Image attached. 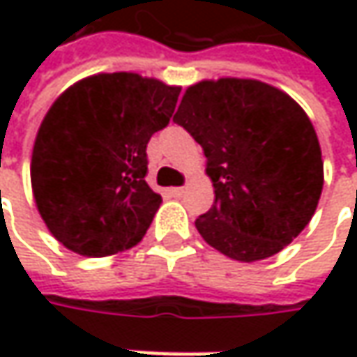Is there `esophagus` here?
I'll return each mask as SVG.
<instances>
[{
    "label": "esophagus",
    "mask_w": 357,
    "mask_h": 357,
    "mask_svg": "<svg viewBox=\"0 0 357 357\" xmlns=\"http://www.w3.org/2000/svg\"><path fill=\"white\" fill-rule=\"evenodd\" d=\"M169 195H171V197H174V199H181V197L185 195V186H174V188H171V190H169Z\"/></svg>",
    "instance_id": "obj_1"
}]
</instances>
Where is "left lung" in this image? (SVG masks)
I'll return each instance as SVG.
<instances>
[{"instance_id":"8db88e82","label":"left lung","mask_w":357,"mask_h":357,"mask_svg":"<svg viewBox=\"0 0 357 357\" xmlns=\"http://www.w3.org/2000/svg\"><path fill=\"white\" fill-rule=\"evenodd\" d=\"M172 121L206 157L214 204L195 225L213 248L256 262L306 228L322 195V149L288 93L258 79H204L185 91Z\"/></svg>"}]
</instances>
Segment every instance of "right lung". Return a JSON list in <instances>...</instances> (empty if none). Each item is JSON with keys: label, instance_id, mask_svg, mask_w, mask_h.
Segmentation results:
<instances>
[{"label": "right lung", "instance_id": "obj_1", "mask_svg": "<svg viewBox=\"0 0 357 357\" xmlns=\"http://www.w3.org/2000/svg\"><path fill=\"white\" fill-rule=\"evenodd\" d=\"M181 87L139 73L73 83L43 117L31 155L35 206L71 252L103 258L143 240L160 206L146 143L169 125Z\"/></svg>", "mask_w": 357, "mask_h": 357}]
</instances>
